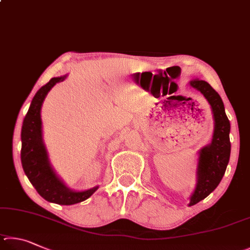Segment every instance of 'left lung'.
<instances>
[{"label": "left lung", "mask_w": 250, "mask_h": 250, "mask_svg": "<svg viewBox=\"0 0 250 250\" xmlns=\"http://www.w3.org/2000/svg\"><path fill=\"white\" fill-rule=\"evenodd\" d=\"M190 84L199 90L212 107L214 121V134L212 143L200 151L198 166V183L194 193L190 199V207L207 198L220 185L224 176L230 156L229 120L226 116L224 104L220 94L203 80H192Z\"/></svg>", "instance_id": "left-lung-1"}]
</instances>
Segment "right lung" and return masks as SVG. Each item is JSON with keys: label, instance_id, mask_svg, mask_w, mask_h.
<instances>
[{"label": "right lung", "instance_id": "1", "mask_svg": "<svg viewBox=\"0 0 250 250\" xmlns=\"http://www.w3.org/2000/svg\"><path fill=\"white\" fill-rule=\"evenodd\" d=\"M65 76L52 78L35 94L21 126V166L30 183L41 196L48 202L71 205L80 203L94 193L98 187L86 191L76 192L68 189L51 169L42 138L41 108L46 95L57 82Z\"/></svg>", "mask_w": 250, "mask_h": 250}]
</instances>
